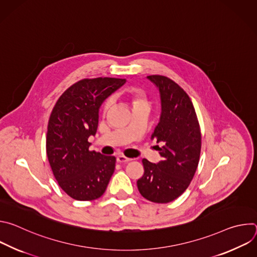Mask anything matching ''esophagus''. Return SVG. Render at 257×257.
Returning a JSON list of instances; mask_svg holds the SVG:
<instances>
[{
	"instance_id": "obj_1",
	"label": "esophagus",
	"mask_w": 257,
	"mask_h": 257,
	"mask_svg": "<svg viewBox=\"0 0 257 257\" xmlns=\"http://www.w3.org/2000/svg\"><path fill=\"white\" fill-rule=\"evenodd\" d=\"M130 161H131V159L126 158V157H124V156H118V157H117V162L120 163V164H126V163H128V162H130Z\"/></svg>"
}]
</instances>
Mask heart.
<instances>
[{
  "label": "heart",
  "mask_w": 257,
  "mask_h": 257,
  "mask_svg": "<svg viewBox=\"0 0 257 257\" xmlns=\"http://www.w3.org/2000/svg\"><path fill=\"white\" fill-rule=\"evenodd\" d=\"M124 94L131 101L133 107H137V106H140V105L148 104V101H146L144 93L140 89H138L136 87H129V88H127L125 90ZM111 106H112V100L111 99L106 100L104 102V104H103V113L105 114Z\"/></svg>",
  "instance_id": "1"
}]
</instances>
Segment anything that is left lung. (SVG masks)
<instances>
[{"label": "left lung", "mask_w": 257, "mask_h": 257, "mask_svg": "<svg viewBox=\"0 0 257 257\" xmlns=\"http://www.w3.org/2000/svg\"><path fill=\"white\" fill-rule=\"evenodd\" d=\"M159 89L162 112L152 134L162 157L158 164L142 160L144 174L137 180L140 194L156 203H168L184 192L198 166L201 134L193 103L172 79L148 76Z\"/></svg>", "instance_id": "obj_1"}]
</instances>
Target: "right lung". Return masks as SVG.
Wrapping results in <instances>:
<instances>
[{
    "label": "right lung",
    "mask_w": 257,
    "mask_h": 257,
    "mask_svg": "<svg viewBox=\"0 0 257 257\" xmlns=\"http://www.w3.org/2000/svg\"><path fill=\"white\" fill-rule=\"evenodd\" d=\"M126 79H82L56 102L48 125L47 156L60 187L73 199L100 197L111 179L116 158L88 149L98 125L99 107Z\"/></svg>",
    "instance_id": "1"
}]
</instances>
